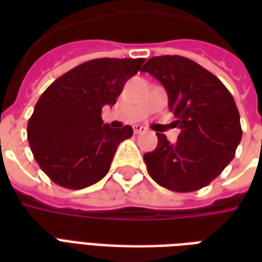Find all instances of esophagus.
Listing matches in <instances>:
<instances>
[{
    "label": "esophagus",
    "mask_w": 262,
    "mask_h": 262,
    "mask_svg": "<svg viewBox=\"0 0 262 262\" xmlns=\"http://www.w3.org/2000/svg\"><path fill=\"white\" fill-rule=\"evenodd\" d=\"M147 129L144 127V126H135V133L136 135H140V133H146Z\"/></svg>",
    "instance_id": "34e87169"
}]
</instances>
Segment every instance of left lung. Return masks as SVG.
Listing matches in <instances>:
<instances>
[{"label": "left lung", "instance_id": "obj_1", "mask_svg": "<svg viewBox=\"0 0 262 262\" xmlns=\"http://www.w3.org/2000/svg\"><path fill=\"white\" fill-rule=\"evenodd\" d=\"M142 71L163 84L181 129L176 143L157 133V147L143 156L148 174L176 192L206 187L234 159L242 140L240 114L231 94L216 75L182 56L151 57Z\"/></svg>", "mask_w": 262, "mask_h": 262}]
</instances>
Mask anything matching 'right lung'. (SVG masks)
<instances>
[{
	"mask_svg": "<svg viewBox=\"0 0 262 262\" xmlns=\"http://www.w3.org/2000/svg\"><path fill=\"white\" fill-rule=\"evenodd\" d=\"M143 63L144 59L90 60L59 77L40 95L28 122V142L52 181L82 189L108 174L119 143L133 129L103 125L102 108L116 103L126 81Z\"/></svg>",
	"mask_w": 262,
	"mask_h": 262,
	"instance_id": "1",
	"label": "right lung"
}]
</instances>
